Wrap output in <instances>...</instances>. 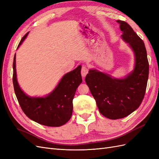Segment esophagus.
<instances>
[{
  "label": "esophagus",
  "mask_w": 159,
  "mask_h": 159,
  "mask_svg": "<svg viewBox=\"0 0 159 159\" xmlns=\"http://www.w3.org/2000/svg\"><path fill=\"white\" fill-rule=\"evenodd\" d=\"M89 71V70L88 68H87V66H85L84 65L82 66V68H81V75H82L84 78V77L87 75V74L88 73Z\"/></svg>",
  "instance_id": "obj_1"
}]
</instances>
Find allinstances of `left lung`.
<instances>
[{
  "label": "left lung",
  "instance_id": "1",
  "mask_svg": "<svg viewBox=\"0 0 159 159\" xmlns=\"http://www.w3.org/2000/svg\"><path fill=\"white\" fill-rule=\"evenodd\" d=\"M117 22L122 32V39L133 52V70L124 78L119 79L90 69L85 79L99 112L110 119L125 117L140 106L148 78V61L143 41L129 24L122 20Z\"/></svg>",
  "mask_w": 159,
  "mask_h": 159
}]
</instances>
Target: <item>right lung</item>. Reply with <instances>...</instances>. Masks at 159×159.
Instances as JSON below:
<instances>
[{
	"instance_id": "obj_1",
	"label": "right lung",
	"mask_w": 159,
	"mask_h": 159,
	"mask_svg": "<svg viewBox=\"0 0 159 159\" xmlns=\"http://www.w3.org/2000/svg\"><path fill=\"white\" fill-rule=\"evenodd\" d=\"M22 38L18 48L27 37ZM81 66L66 74L50 93L44 97H30L19 85L16 70V54L13 61V85L18 103L26 116L42 125L60 127L70 119L73 111V99L77 88L82 82Z\"/></svg>"
}]
</instances>
